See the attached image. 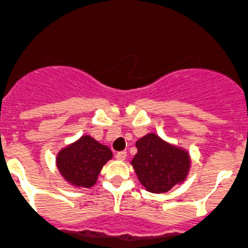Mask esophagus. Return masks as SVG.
<instances>
[{
  "label": "esophagus",
  "mask_w": 248,
  "mask_h": 248,
  "mask_svg": "<svg viewBox=\"0 0 248 248\" xmlns=\"http://www.w3.org/2000/svg\"><path fill=\"white\" fill-rule=\"evenodd\" d=\"M126 157H127V152L124 151L117 152V153H116V158H117L119 160H124L126 159Z\"/></svg>",
  "instance_id": "34e87169"
}]
</instances>
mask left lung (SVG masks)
I'll return each instance as SVG.
<instances>
[{"label": "left lung", "instance_id": "1", "mask_svg": "<svg viewBox=\"0 0 248 248\" xmlns=\"http://www.w3.org/2000/svg\"><path fill=\"white\" fill-rule=\"evenodd\" d=\"M137 155L132 166L138 179L151 193H166L184 182L190 168V157L183 148L167 143L155 133L136 142Z\"/></svg>", "mask_w": 248, "mask_h": 248}]
</instances>
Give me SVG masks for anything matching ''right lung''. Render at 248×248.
Listing matches in <instances>:
<instances>
[{"label": "right lung", "instance_id": "add662e5", "mask_svg": "<svg viewBox=\"0 0 248 248\" xmlns=\"http://www.w3.org/2000/svg\"><path fill=\"white\" fill-rule=\"evenodd\" d=\"M111 158L112 152L108 146L85 135L58 153L57 166L66 182L75 186L90 188Z\"/></svg>", "mask_w": 248, "mask_h": 248}]
</instances>
